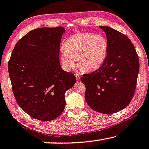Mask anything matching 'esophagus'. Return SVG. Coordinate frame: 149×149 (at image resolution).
<instances>
[{"instance_id": "1", "label": "esophagus", "mask_w": 149, "mask_h": 149, "mask_svg": "<svg viewBox=\"0 0 149 149\" xmlns=\"http://www.w3.org/2000/svg\"><path fill=\"white\" fill-rule=\"evenodd\" d=\"M75 77H76L77 81H79L80 79H81V77H80V75L79 74H75Z\"/></svg>"}]
</instances>
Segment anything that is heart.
Listing matches in <instances>:
<instances>
[{"mask_svg": "<svg viewBox=\"0 0 149 149\" xmlns=\"http://www.w3.org/2000/svg\"><path fill=\"white\" fill-rule=\"evenodd\" d=\"M61 62L64 70L70 71L78 67L84 71L97 70L106 59L108 43L102 36L81 33L68 37L63 44Z\"/></svg>", "mask_w": 149, "mask_h": 149, "instance_id": "heart-1", "label": "heart"}]
</instances>
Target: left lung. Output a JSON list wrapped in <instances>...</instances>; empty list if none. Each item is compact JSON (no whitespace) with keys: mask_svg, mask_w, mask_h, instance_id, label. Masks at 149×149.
I'll list each match as a JSON object with an SVG mask.
<instances>
[{"mask_svg":"<svg viewBox=\"0 0 149 149\" xmlns=\"http://www.w3.org/2000/svg\"><path fill=\"white\" fill-rule=\"evenodd\" d=\"M107 38L108 52L103 64L81 81L86 86L85 100L94 111L113 114L131 101L136 86L139 59L135 48L124 34L100 26Z\"/></svg>","mask_w":149,"mask_h":149,"instance_id":"obj_1","label":"left lung"}]
</instances>
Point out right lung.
Wrapping results in <instances>:
<instances>
[{
    "label": "right lung",
    "instance_id": "1",
    "mask_svg": "<svg viewBox=\"0 0 149 149\" xmlns=\"http://www.w3.org/2000/svg\"><path fill=\"white\" fill-rule=\"evenodd\" d=\"M62 26L38 28L18 41L8 64L13 92L25 113L50 121L63 113L65 94L76 82L71 72L61 67L59 51Z\"/></svg>",
    "mask_w": 149,
    "mask_h": 149
}]
</instances>
